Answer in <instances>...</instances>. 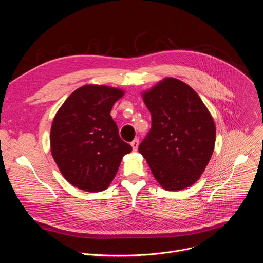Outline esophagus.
<instances>
[{
	"label": "esophagus",
	"instance_id": "obj_1",
	"mask_svg": "<svg viewBox=\"0 0 263 263\" xmlns=\"http://www.w3.org/2000/svg\"><path fill=\"white\" fill-rule=\"evenodd\" d=\"M138 144H139V140L138 139H134L132 142H131V145H132V148L133 151H137V147H138Z\"/></svg>",
	"mask_w": 263,
	"mask_h": 263
}]
</instances>
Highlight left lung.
<instances>
[{
  "label": "left lung",
  "mask_w": 263,
  "mask_h": 263,
  "mask_svg": "<svg viewBox=\"0 0 263 263\" xmlns=\"http://www.w3.org/2000/svg\"><path fill=\"white\" fill-rule=\"evenodd\" d=\"M142 99L152 128L138 146L157 182L165 191L195 184L214 149L215 124L199 95L186 83L164 78Z\"/></svg>",
  "instance_id": "8db88e82"
}]
</instances>
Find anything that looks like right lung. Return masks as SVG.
<instances>
[{"mask_svg": "<svg viewBox=\"0 0 263 263\" xmlns=\"http://www.w3.org/2000/svg\"><path fill=\"white\" fill-rule=\"evenodd\" d=\"M125 95L120 88L87 84L74 90L51 127V152L63 177L88 193L105 191L132 147L119 135L110 112Z\"/></svg>", "mask_w": 263, "mask_h": 263, "instance_id": "1", "label": "right lung"}]
</instances>
